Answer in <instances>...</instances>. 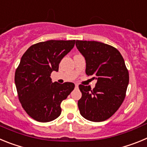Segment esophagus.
I'll return each instance as SVG.
<instances>
[{
  "label": "esophagus",
  "instance_id": "34e87169",
  "mask_svg": "<svg viewBox=\"0 0 147 147\" xmlns=\"http://www.w3.org/2000/svg\"><path fill=\"white\" fill-rule=\"evenodd\" d=\"M75 87H76V88H79V85H78V84H75Z\"/></svg>",
  "mask_w": 147,
  "mask_h": 147
}]
</instances>
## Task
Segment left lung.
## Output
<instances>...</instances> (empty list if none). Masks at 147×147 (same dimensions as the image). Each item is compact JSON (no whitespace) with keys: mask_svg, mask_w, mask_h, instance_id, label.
<instances>
[{"mask_svg":"<svg viewBox=\"0 0 147 147\" xmlns=\"http://www.w3.org/2000/svg\"><path fill=\"white\" fill-rule=\"evenodd\" d=\"M76 46L86 62V74L97 82L80 85V114L87 120L100 122L110 118L120 107L129 84V73L121 54L115 48L97 41L76 40Z\"/></svg>","mask_w":147,"mask_h":147,"instance_id":"1","label":"left lung"}]
</instances>
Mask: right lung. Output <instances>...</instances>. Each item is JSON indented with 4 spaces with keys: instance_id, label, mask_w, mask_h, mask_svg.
<instances>
[{
    "instance_id": "obj_1",
    "label": "right lung",
    "mask_w": 147,
    "mask_h": 147,
    "mask_svg": "<svg viewBox=\"0 0 147 147\" xmlns=\"http://www.w3.org/2000/svg\"><path fill=\"white\" fill-rule=\"evenodd\" d=\"M76 40H49L32 45L22 56L15 75L18 98L29 116L49 122L61 114V102L74 89L72 82H52L51 74L74 47Z\"/></svg>"
}]
</instances>
